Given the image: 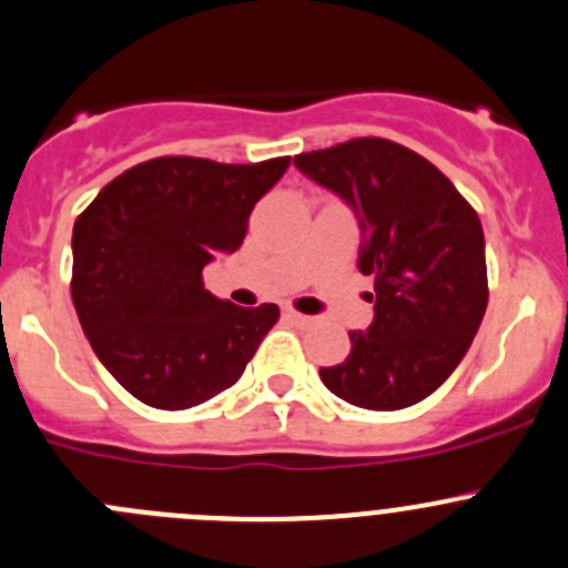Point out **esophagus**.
Returning a JSON list of instances; mask_svg holds the SVG:
<instances>
[{
  "mask_svg": "<svg viewBox=\"0 0 568 568\" xmlns=\"http://www.w3.org/2000/svg\"><path fill=\"white\" fill-rule=\"evenodd\" d=\"M285 318H288V322H294L296 327H313V324H316V318L305 316V313H296V311H285Z\"/></svg>",
  "mask_w": 568,
  "mask_h": 568,
  "instance_id": "obj_1",
  "label": "esophagus"
}]
</instances>
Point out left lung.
<instances>
[{
  "instance_id": "left-lung-1",
  "label": "left lung",
  "mask_w": 568,
  "mask_h": 568,
  "mask_svg": "<svg viewBox=\"0 0 568 568\" xmlns=\"http://www.w3.org/2000/svg\"><path fill=\"white\" fill-rule=\"evenodd\" d=\"M294 166L352 207L357 268L374 277L372 324L349 333L346 361L318 377L366 410L416 405L442 388L480 329L488 305L480 219L430 161L385 138L305 152Z\"/></svg>"
}]
</instances>
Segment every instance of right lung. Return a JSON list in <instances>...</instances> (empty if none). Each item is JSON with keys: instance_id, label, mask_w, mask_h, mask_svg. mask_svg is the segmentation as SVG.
Returning a JSON list of instances; mask_svg holds the SVG:
<instances>
[{"instance_id": "add662e5", "label": "right lung", "mask_w": 568, "mask_h": 568, "mask_svg": "<svg viewBox=\"0 0 568 568\" xmlns=\"http://www.w3.org/2000/svg\"><path fill=\"white\" fill-rule=\"evenodd\" d=\"M291 158L230 166L155 158L104 185L71 233V300L102 366L135 399L185 410L230 388L280 318L277 305L239 307L202 285L230 255Z\"/></svg>"}]
</instances>
